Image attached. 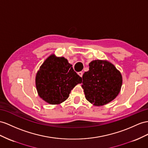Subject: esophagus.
Listing matches in <instances>:
<instances>
[{
  "label": "esophagus",
  "instance_id": "esophagus-1",
  "mask_svg": "<svg viewBox=\"0 0 148 148\" xmlns=\"http://www.w3.org/2000/svg\"><path fill=\"white\" fill-rule=\"evenodd\" d=\"M78 74V75H79V76H80V77H82V74H83V73H82V72H79V73H77Z\"/></svg>",
  "mask_w": 148,
  "mask_h": 148
}]
</instances>
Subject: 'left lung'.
<instances>
[{
  "instance_id": "obj_1",
  "label": "left lung",
  "mask_w": 148,
  "mask_h": 148,
  "mask_svg": "<svg viewBox=\"0 0 148 148\" xmlns=\"http://www.w3.org/2000/svg\"><path fill=\"white\" fill-rule=\"evenodd\" d=\"M89 66V70L82 75V88L86 99L97 106L110 103L121 90V73L107 60H92Z\"/></svg>"
}]
</instances>
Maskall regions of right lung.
Here are the masks:
<instances>
[{"label": "right lung", "instance_id": "1", "mask_svg": "<svg viewBox=\"0 0 148 148\" xmlns=\"http://www.w3.org/2000/svg\"><path fill=\"white\" fill-rule=\"evenodd\" d=\"M81 82L82 78L67 60L54 54L45 59L36 76L38 94L50 104H59L65 101L71 90Z\"/></svg>", "mask_w": 148, "mask_h": 148}]
</instances>
